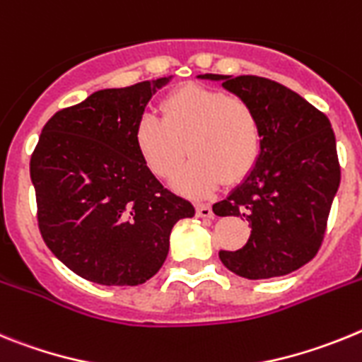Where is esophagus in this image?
Masks as SVG:
<instances>
[{"label":"esophagus","mask_w":362,"mask_h":362,"mask_svg":"<svg viewBox=\"0 0 362 362\" xmlns=\"http://www.w3.org/2000/svg\"><path fill=\"white\" fill-rule=\"evenodd\" d=\"M197 215L202 216V218H213V216H215L209 204H199V206H197Z\"/></svg>","instance_id":"obj_1"}]
</instances>
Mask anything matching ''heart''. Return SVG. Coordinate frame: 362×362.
I'll return each mask as SVG.
<instances>
[{
  "label": "heart",
  "instance_id": "obj_1",
  "mask_svg": "<svg viewBox=\"0 0 362 362\" xmlns=\"http://www.w3.org/2000/svg\"><path fill=\"white\" fill-rule=\"evenodd\" d=\"M162 120L138 118L134 144L147 168L171 178L189 197H207L222 184H238L255 169L262 151V124L251 102L238 94L202 86H184L160 102Z\"/></svg>",
  "mask_w": 362,
  "mask_h": 362
}]
</instances>
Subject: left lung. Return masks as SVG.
Instances as JSON below:
<instances>
[{"mask_svg": "<svg viewBox=\"0 0 362 362\" xmlns=\"http://www.w3.org/2000/svg\"><path fill=\"white\" fill-rule=\"evenodd\" d=\"M222 81L251 102L262 124V151L255 169L228 199L218 216H244L251 226L246 246L220 251L235 275L259 281L303 268L317 255L329 207L341 182L335 134L325 112L288 87L260 76L200 74Z\"/></svg>", "mask_w": 362, "mask_h": 362, "instance_id": "8db88e82", "label": "left lung"}]
</instances>
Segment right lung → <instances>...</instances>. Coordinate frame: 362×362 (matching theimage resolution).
<instances>
[{"mask_svg":"<svg viewBox=\"0 0 362 362\" xmlns=\"http://www.w3.org/2000/svg\"><path fill=\"white\" fill-rule=\"evenodd\" d=\"M171 76L96 90L56 112L30 156L37 228L71 272L103 286H138L162 268L169 235L194 215L142 160L134 127Z\"/></svg>","mask_w":362,"mask_h":362,"instance_id":"obj_1","label":"right lung"}]
</instances>
